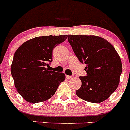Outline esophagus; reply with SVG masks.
Here are the masks:
<instances>
[{
  "label": "esophagus",
  "instance_id": "esophagus-1",
  "mask_svg": "<svg viewBox=\"0 0 130 130\" xmlns=\"http://www.w3.org/2000/svg\"><path fill=\"white\" fill-rule=\"evenodd\" d=\"M73 76H68V75H67L66 76V77H67V79H72V78H73Z\"/></svg>",
  "mask_w": 130,
  "mask_h": 130
}]
</instances>
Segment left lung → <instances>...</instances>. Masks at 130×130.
I'll use <instances>...</instances> for the list:
<instances>
[{
	"label": "left lung",
	"mask_w": 130,
	"mask_h": 130,
	"mask_svg": "<svg viewBox=\"0 0 130 130\" xmlns=\"http://www.w3.org/2000/svg\"><path fill=\"white\" fill-rule=\"evenodd\" d=\"M68 41L81 63L86 76H80L81 87L76 91L83 100L99 103L116 90L122 71L121 59L106 40L95 35H68Z\"/></svg>",
	"instance_id": "8db88e82"
}]
</instances>
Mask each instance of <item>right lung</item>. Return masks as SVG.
Returning <instances> with one entry per match:
<instances>
[{"label":"right lung","mask_w":130,"mask_h":130,"mask_svg":"<svg viewBox=\"0 0 130 130\" xmlns=\"http://www.w3.org/2000/svg\"><path fill=\"white\" fill-rule=\"evenodd\" d=\"M67 37V35L35 37L16 51L11 73L18 92L27 102L37 103L47 100L65 80L63 73L49 71L46 66L52 61L54 47Z\"/></svg>","instance_id":"1"}]
</instances>
